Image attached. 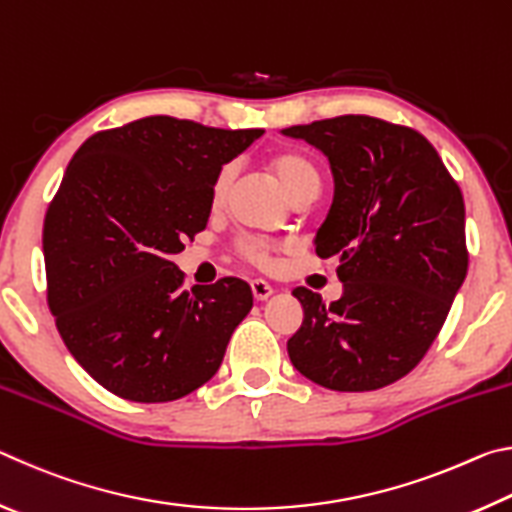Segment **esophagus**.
Returning <instances> with one entry per match:
<instances>
[{
    "label": "esophagus",
    "mask_w": 512,
    "mask_h": 512,
    "mask_svg": "<svg viewBox=\"0 0 512 512\" xmlns=\"http://www.w3.org/2000/svg\"><path fill=\"white\" fill-rule=\"evenodd\" d=\"M250 289H253V296L257 300H266L273 293L271 284H268L266 280H262V277H255V280H250Z\"/></svg>",
    "instance_id": "obj_1"
}]
</instances>
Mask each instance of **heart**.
Masks as SVG:
<instances>
[{
    "label": "heart",
    "mask_w": 512,
    "mask_h": 512,
    "mask_svg": "<svg viewBox=\"0 0 512 512\" xmlns=\"http://www.w3.org/2000/svg\"><path fill=\"white\" fill-rule=\"evenodd\" d=\"M271 169L275 173V178L280 180V185L291 201H296L300 196H316L320 189V171L314 164V160L307 158L305 153L300 151H280L271 158ZM232 176L235 171L232 167H223L216 173L210 187V201L214 207H221L225 203V198L230 194L232 187ZM235 250L241 259L255 264L259 268H268L273 264V255L277 250V241L266 239V237H257V235H246L239 237L235 241Z\"/></svg>",
    "instance_id": "1"
}]
</instances>
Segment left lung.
Returning <instances> with one entry per match:
<instances>
[{"label": "left lung", "mask_w": 512, "mask_h": 512, "mask_svg": "<svg viewBox=\"0 0 512 512\" xmlns=\"http://www.w3.org/2000/svg\"><path fill=\"white\" fill-rule=\"evenodd\" d=\"M323 151L334 201L316 235L339 257L343 296H293L305 320L287 343L298 372L341 393L377 391L409 375L436 341L467 275L465 203L427 137L368 115L284 128Z\"/></svg>", "instance_id": "8db88e82"}]
</instances>
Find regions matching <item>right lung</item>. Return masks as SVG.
<instances>
[{
	"label": "right lung",
	"instance_id": "right-lung-1",
	"mask_svg": "<svg viewBox=\"0 0 512 512\" xmlns=\"http://www.w3.org/2000/svg\"><path fill=\"white\" fill-rule=\"evenodd\" d=\"M262 135L158 115L94 133L74 153L42 225L47 302L106 391L173 402L219 370L253 291L239 277L187 291L171 255L205 230L219 169Z\"/></svg>",
	"mask_w": 512,
	"mask_h": 512
}]
</instances>
